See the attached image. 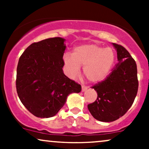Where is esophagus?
Here are the masks:
<instances>
[{"label":"esophagus","instance_id":"esophagus-1","mask_svg":"<svg viewBox=\"0 0 149 149\" xmlns=\"http://www.w3.org/2000/svg\"><path fill=\"white\" fill-rule=\"evenodd\" d=\"M88 89V87L85 86V85H82V91L85 92V90H87Z\"/></svg>","mask_w":149,"mask_h":149}]
</instances>
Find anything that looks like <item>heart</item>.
<instances>
[{"instance_id": "heart-1", "label": "heart", "mask_w": 149, "mask_h": 149, "mask_svg": "<svg viewBox=\"0 0 149 149\" xmlns=\"http://www.w3.org/2000/svg\"><path fill=\"white\" fill-rule=\"evenodd\" d=\"M114 53L110 47L103 48L95 44H86L76 47L73 54L65 53L63 57L68 76L74 78L78 76L80 66H83V74L92 83L104 80L114 62Z\"/></svg>"}]
</instances>
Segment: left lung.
<instances>
[{
	"instance_id": "obj_1",
	"label": "left lung",
	"mask_w": 149,
	"mask_h": 149,
	"mask_svg": "<svg viewBox=\"0 0 149 149\" xmlns=\"http://www.w3.org/2000/svg\"><path fill=\"white\" fill-rule=\"evenodd\" d=\"M113 45L117 51L118 63L104 81L92 87L97 98L88 105L92 116L102 122H112L125 115L134 102L139 86L134 59L122 45Z\"/></svg>"
}]
</instances>
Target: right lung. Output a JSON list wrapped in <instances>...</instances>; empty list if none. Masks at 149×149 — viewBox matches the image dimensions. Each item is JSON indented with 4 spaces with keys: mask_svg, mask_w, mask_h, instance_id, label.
I'll list each match as a JSON object with an SVG mask.
<instances>
[{
    "mask_svg": "<svg viewBox=\"0 0 149 149\" xmlns=\"http://www.w3.org/2000/svg\"><path fill=\"white\" fill-rule=\"evenodd\" d=\"M65 39L51 38L30 45L17 68L19 98L29 111L38 118L55 116L69 95L81 91V85L65 76L63 55Z\"/></svg>",
    "mask_w": 149,
    "mask_h": 149,
    "instance_id": "add662e5",
    "label": "right lung"
}]
</instances>
